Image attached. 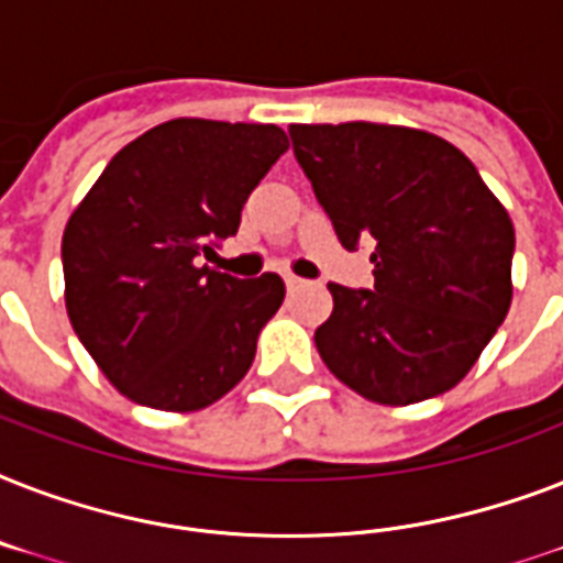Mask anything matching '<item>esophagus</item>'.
<instances>
[{
    "mask_svg": "<svg viewBox=\"0 0 563 563\" xmlns=\"http://www.w3.org/2000/svg\"><path fill=\"white\" fill-rule=\"evenodd\" d=\"M303 283H307V280H300V277H295V274H286V289H289V291L300 289Z\"/></svg>",
    "mask_w": 563,
    "mask_h": 563,
    "instance_id": "esophagus-1",
    "label": "esophagus"
}]
</instances>
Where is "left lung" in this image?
I'll return each mask as SVG.
<instances>
[{"instance_id": "left-lung-1", "label": "left lung", "mask_w": 563, "mask_h": 563, "mask_svg": "<svg viewBox=\"0 0 563 563\" xmlns=\"http://www.w3.org/2000/svg\"><path fill=\"white\" fill-rule=\"evenodd\" d=\"M295 157L347 251L371 242L374 289L330 283L324 365L379 406L450 391L511 307L515 224L453 143L402 125H291Z\"/></svg>"}]
</instances>
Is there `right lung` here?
I'll return each mask as SVG.
<instances>
[{"mask_svg":"<svg viewBox=\"0 0 563 563\" xmlns=\"http://www.w3.org/2000/svg\"><path fill=\"white\" fill-rule=\"evenodd\" d=\"M289 140L277 125L172 119L128 143L66 221L64 298L75 335L128 400L198 411L247 374L286 298L277 274L210 265Z\"/></svg>","mask_w":563,"mask_h":563,"instance_id":"add662e5","label":"right lung"}]
</instances>
